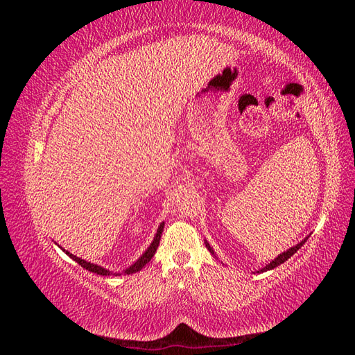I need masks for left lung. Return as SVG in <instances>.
Returning a JSON list of instances; mask_svg holds the SVG:
<instances>
[{
  "label": "left lung",
  "instance_id": "left-lung-1",
  "mask_svg": "<svg viewBox=\"0 0 355 355\" xmlns=\"http://www.w3.org/2000/svg\"><path fill=\"white\" fill-rule=\"evenodd\" d=\"M309 239V235H308V237H305L302 241H300V243H297L296 245H293V247H290V249H287L286 252H283V253H280V254H278L277 257H275V259L274 261H271L270 263H268L266 266H263L262 268V270H259V271H257V272H265V271H270V270H274V268H277L278 265H282V263H284L287 259H288V257H292L299 249H300V247H302L304 244H305V241ZM204 243H206V247H207V249H209V252L214 256V250H213V247L206 241V240H204Z\"/></svg>",
  "mask_w": 355,
  "mask_h": 355
}]
</instances>
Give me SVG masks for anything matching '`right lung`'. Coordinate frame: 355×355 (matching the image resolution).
Listing matches in <instances>:
<instances>
[{
    "mask_svg": "<svg viewBox=\"0 0 355 355\" xmlns=\"http://www.w3.org/2000/svg\"><path fill=\"white\" fill-rule=\"evenodd\" d=\"M163 230H164V222H161L159 223V227H158V230H157V232H155V235H154V240H153V243L149 244V247L148 249L142 253V256L139 257V259L133 263V265H130L127 268V270H124L123 271V274H135V272H137V271H141L142 268L153 259V256L155 254V252H157V247H158V244H159V239H161V234H163ZM59 245V244H58ZM60 247V245H59ZM62 249V247H60ZM63 252H65L71 259H73L75 262L77 263H80L83 268H85V270H89L90 272H94V274H99V275H121L120 272H112V271H110V270H106V268H103V266H99L98 263H92V262H87V261H84V259H81V257H77L75 254H72V253H69L68 250H65V249H62Z\"/></svg>",
    "mask_w": 355,
    "mask_h": 355,
    "instance_id": "add662e5",
    "label": "right lung"
}]
</instances>
